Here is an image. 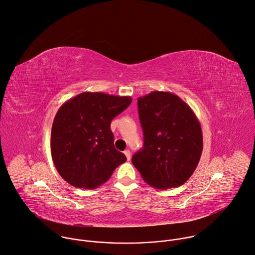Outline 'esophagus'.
Wrapping results in <instances>:
<instances>
[{
  "mask_svg": "<svg viewBox=\"0 0 255 255\" xmlns=\"http://www.w3.org/2000/svg\"><path fill=\"white\" fill-rule=\"evenodd\" d=\"M124 153H125V155L127 156V159H128V160H130V151H129V150H125Z\"/></svg>",
  "mask_w": 255,
  "mask_h": 255,
  "instance_id": "esophagus-1",
  "label": "esophagus"
}]
</instances>
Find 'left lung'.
<instances>
[{"mask_svg": "<svg viewBox=\"0 0 255 255\" xmlns=\"http://www.w3.org/2000/svg\"><path fill=\"white\" fill-rule=\"evenodd\" d=\"M143 148L131 161L142 179L157 189L182 185L194 172L202 152V131L190 107L169 92L137 99Z\"/></svg>", "mask_w": 255, "mask_h": 255, "instance_id": "8db88e82", "label": "left lung"}]
</instances>
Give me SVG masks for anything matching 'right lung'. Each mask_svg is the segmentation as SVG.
<instances>
[{
    "label": "right lung",
    "instance_id": "right-lung-1",
    "mask_svg": "<svg viewBox=\"0 0 255 255\" xmlns=\"http://www.w3.org/2000/svg\"><path fill=\"white\" fill-rule=\"evenodd\" d=\"M130 103L128 96L85 92L62 105L52 127L51 151L68 183L95 189L126 162V155L114 145L111 122Z\"/></svg>",
    "mask_w": 255,
    "mask_h": 255
}]
</instances>
